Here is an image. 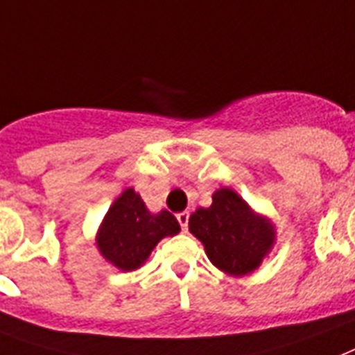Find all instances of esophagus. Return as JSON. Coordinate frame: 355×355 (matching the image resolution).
<instances>
[{"instance_id":"1","label":"esophagus","mask_w":355,"mask_h":355,"mask_svg":"<svg viewBox=\"0 0 355 355\" xmlns=\"http://www.w3.org/2000/svg\"><path fill=\"white\" fill-rule=\"evenodd\" d=\"M178 223H180V227H182V232H187V223H189V211H182L177 215Z\"/></svg>"}]
</instances>
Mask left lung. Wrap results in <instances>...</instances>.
Masks as SVG:
<instances>
[{
	"label": "left lung",
	"instance_id": "8db88e82",
	"mask_svg": "<svg viewBox=\"0 0 355 355\" xmlns=\"http://www.w3.org/2000/svg\"><path fill=\"white\" fill-rule=\"evenodd\" d=\"M211 198V206L198 207L189 217V232L220 272L232 277L250 275L275 246V224L230 187L217 189Z\"/></svg>",
	"mask_w": 355,
	"mask_h": 355
}]
</instances>
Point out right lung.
Instances as JSON below:
<instances>
[{"label": "right lung", "instance_id": "add662e5", "mask_svg": "<svg viewBox=\"0 0 355 355\" xmlns=\"http://www.w3.org/2000/svg\"><path fill=\"white\" fill-rule=\"evenodd\" d=\"M180 232L171 213L160 209L151 213L132 187L120 193L111 204L96 232L98 252L120 272H132L148 261L164 237Z\"/></svg>", "mask_w": 355, "mask_h": 355}]
</instances>
